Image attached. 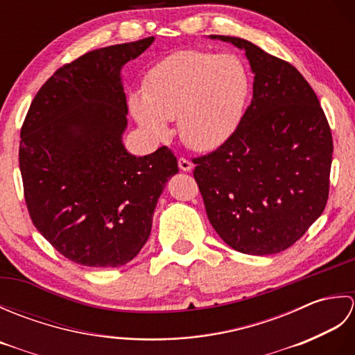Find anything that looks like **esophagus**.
Here are the masks:
<instances>
[{
	"instance_id": "esophagus-1",
	"label": "esophagus",
	"mask_w": 355,
	"mask_h": 355,
	"mask_svg": "<svg viewBox=\"0 0 355 355\" xmlns=\"http://www.w3.org/2000/svg\"><path fill=\"white\" fill-rule=\"evenodd\" d=\"M178 166H180V169L184 171V172H191L193 169V163L191 160H187L186 157L178 158Z\"/></svg>"
}]
</instances>
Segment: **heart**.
Masks as SVG:
<instances>
[{
	"label": "heart",
	"instance_id": "1",
	"mask_svg": "<svg viewBox=\"0 0 355 355\" xmlns=\"http://www.w3.org/2000/svg\"><path fill=\"white\" fill-rule=\"evenodd\" d=\"M250 94V74L243 59L232 53L182 50L150 69L143 96L134 94L131 111L154 140L168 137L169 120L191 148L220 146L236 130Z\"/></svg>",
	"mask_w": 355,
	"mask_h": 355
}]
</instances>
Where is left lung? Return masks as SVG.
Instances as JSON below:
<instances>
[{"label": "left lung", "mask_w": 355, "mask_h": 355, "mask_svg": "<svg viewBox=\"0 0 355 355\" xmlns=\"http://www.w3.org/2000/svg\"><path fill=\"white\" fill-rule=\"evenodd\" d=\"M210 37L245 51L253 99L220 148L193 158V178L225 244L275 254L302 238L327 206L333 135L314 89L291 64L241 37Z\"/></svg>", "instance_id": "8db88e82"}]
</instances>
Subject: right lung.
Listing matches in <instances>:
<instances>
[{
  "instance_id": "obj_1",
  "label": "right lung",
  "mask_w": 355,
  "mask_h": 355,
  "mask_svg": "<svg viewBox=\"0 0 355 355\" xmlns=\"http://www.w3.org/2000/svg\"><path fill=\"white\" fill-rule=\"evenodd\" d=\"M154 36L88 51L62 65L30 105L19 169L30 218L80 266L120 267L149 238L157 201L178 172L168 146L135 157L122 143L128 105L120 70Z\"/></svg>"
}]
</instances>
